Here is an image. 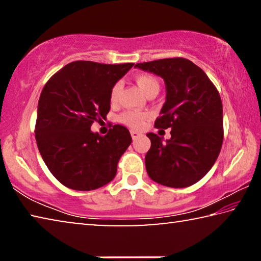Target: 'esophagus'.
<instances>
[{
	"label": "esophagus",
	"mask_w": 261,
	"mask_h": 261,
	"mask_svg": "<svg viewBox=\"0 0 261 261\" xmlns=\"http://www.w3.org/2000/svg\"><path fill=\"white\" fill-rule=\"evenodd\" d=\"M141 136V134H139L138 131H135V130H131V137H132V139L134 140H136L137 138H139V137Z\"/></svg>",
	"instance_id": "esophagus-1"
}]
</instances>
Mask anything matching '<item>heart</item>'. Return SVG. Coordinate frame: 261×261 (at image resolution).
I'll return each mask as SVG.
<instances>
[{
  "mask_svg": "<svg viewBox=\"0 0 261 261\" xmlns=\"http://www.w3.org/2000/svg\"><path fill=\"white\" fill-rule=\"evenodd\" d=\"M135 82L141 91L144 92L145 94L148 95L152 92H159L160 90V84H159L158 79L152 76L149 73H139L135 77ZM122 88L121 82L115 83L114 85L110 88L109 93V100L110 103L115 105L118 101V96H120V92ZM149 114L147 112H135V110H126V112L122 113L120 115L121 123L125 124L127 126L132 127V129H143L145 125V121L147 120Z\"/></svg>",
  "mask_w": 261,
  "mask_h": 261,
  "instance_id": "1",
  "label": "heart"
}]
</instances>
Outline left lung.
Returning a JSON list of instances; mask_svg holds the SVG:
<instances>
[{
    "label": "left lung",
    "mask_w": 261,
    "mask_h": 261,
    "mask_svg": "<svg viewBox=\"0 0 261 261\" xmlns=\"http://www.w3.org/2000/svg\"><path fill=\"white\" fill-rule=\"evenodd\" d=\"M135 67L163 78L166 102L154 126L171 127V138L149 132L145 156L149 177L169 188H187L208 173L223 141V112L218 90L202 70L183 57L162 59Z\"/></svg>",
    "instance_id": "obj_1"
}]
</instances>
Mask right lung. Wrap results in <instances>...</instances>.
Segmentation results:
<instances>
[{
	"mask_svg": "<svg viewBox=\"0 0 261 261\" xmlns=\"http://www.w3.org/2000/svg\"><path fill=\"white\" fill-rule=\"evenodd\" d=\"M134 63L71 62L53 74L38 103L35 140L53 176L64 187L90 191L113 180L132 138L116 124L106 136L91 131L110 109V88Z\"/></svg>",
	"mask_w": 261,
	"mask_h": 261,
	"instance_id": "obj_1",
	"label": "right lung"
}]
</instances>
